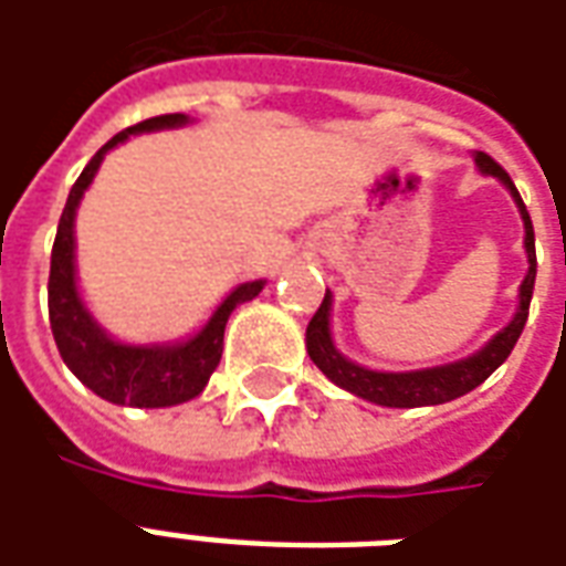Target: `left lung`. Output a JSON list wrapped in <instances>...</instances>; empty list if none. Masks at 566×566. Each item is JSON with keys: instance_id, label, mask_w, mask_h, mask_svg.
Listing matches in <instances>:
<instances>
[{"instance_id": "left-lung-1", "label": "left lung", "mask_w": 566, "mask_h": 566, "mask_svg": "<svg viewBox=\"0 0 566 566\" xmlns=\"http://www.w3.org/2000/svg\"><path fill=\"white\" fill-rule=\"evenodd\" d=\"M475 163L485 175H494L503 185L510 187V193L518 202L524 218V248H527V263L531 270L524 275L522 282V303H518V312L512 318L510 327L491 339V343L475 352L473 357L467 360H458V364H446V367L433 369H418V373H373V369H364L345 360L336 348H333L331 339V291L324 294V303L318 306V312L312 315L306 327V348L308 357L315 360V367L327 376L331 381H336L345 391L364 397L369 403L391 406V409H416V406H437L449 403V400H458L463 394H470L473 388H479L482 381L494 373V369L510 357V352L518 343L524 324H527V308H531V296H534V279H536V248H534V223H531V214H527V206L518 197V190L512 185V178L506 175V169L500 166L497 160H491L488 154H475Z\"/></svg>"}]
</instances>
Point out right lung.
Listing matches in <instances>:
<instances>
[{
  "mask_svg": "<svg viewBox=\"0 0 566 566\" xmlns=\"http://www.w3.org/2000/svg\"><path fill=\"white\" fill-rule=\"evenodd\" d=\"M187 124L185 115H160L148 117L136 127H127L117 133L115 139L105 142L103 148L93 154V160L84 166L78 181L72 185L66 199V209L60 214L56 227L54 251H51V279H48V315H51V331L54 343L60 348V357L66 367L78 376L93 394L117 406H139V409H160V406H175L193 400L206 385L211 373L221 364L223 352V327L227 318L239 303H248L263 291V282L239 284L233 294L223 300L218 312L202 331L181 345H120L108 339L91 312L84 308L75 287V209H78L84 190L93 181V175L103 163L105 150L115 148L133 133L145 129H166Z\"/></svg>",
  "mask_w": 566,
  "mask_h": 566,
  "instance_id": "obj_1",
  "label": "right lung"
}]
</instances>
